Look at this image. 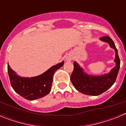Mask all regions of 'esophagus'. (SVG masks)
<instances>
[{
    "instance_id": "obj_1",
    "label": "esophagus",
    "mask_w": 126,
    "mask_h": 126,
    "mask_svg": "<svg viewBox=\"0 0 126 126\" xmlns=\"http://www.w3.org/2000/svg\"><path fill=\"white\" fill-rule=\"evenodd\" d=\"M71 59L69 57H68L67 59V61H71Z\"/></svg>"
}]
</instances>
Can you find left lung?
Returning a JSON list of instances; mask_svg holds the SVG:
<instances>
[{
	"instance_id": "obj_1",
	"label": "left lung",
	"mask_w": 126,
	"mask_h": 126,
	"mask_svg": "<svg viewBox=\"0 0 126 126\" xmlns=\"http://www.w3.org/2000/svg\"><path fill=\"white\" fill-rule=\"evenodd\" d=\"M103 42H107L115 50V66L108 74L101 76L88 75L83 71L76 62H74V69L71 76V81L79 92L87 95L97 96L106 92L114 84L120 69L121 61L118 55L117 49L113 40L108 36L100 38Z\"/></svg>"
}]
</instances>
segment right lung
<instances>
[{"mask_svg": "<svg viewBox=\"0 0 126 126\" xmlns=\"http://www.w3.org/2000/svg\"><path fill=\"white\" fill-rule=\"evenodd\" d=\"M64 64V61H62L51 67L41 75L32 78L19 76L8 65L7 71L11 86L17 94L28 100L40 98L50 92L53 74Z\"/></svg>", "mask_w": 126, "mask_h": 126, "instance_id": "add662e5", "label": "right lung"}]
</instances>
